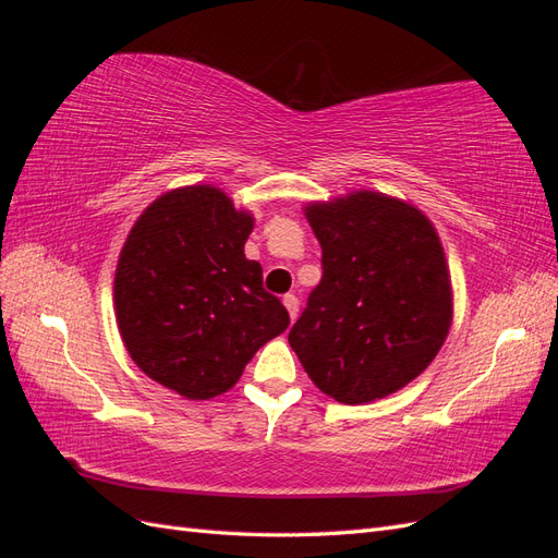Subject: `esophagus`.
I'll use <instances>...</instances> for the list:
<instances>
[{
	"label": "esophagus",
	"instance_id": "34e87169",
	"mask_svg": "<svg viewBox=\"0 0 558 558\" xmlns=\"http://www.w3.org/2000/svg\"><path fill=\"white\" fill-rule=\"evenodd\" d=\"M283 305H286V310H289L291 320H295V318H298V310H300V302H298V298H295L293 293L283 295Z\"/></svg>",
	"mask_w": 558,
	"mask_h": 558
}]
</instances>
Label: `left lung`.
<instances>
[{
    "mask_svg": "<svg viewBox=\"0 0 558 558\" xmlns=\"http://www.w3.org/2000/svg\"><path fill=\"white\" fill-rule=\"evenodd\" d=\"M324 277L289 344L310 379L344 404L400 391L442 349L453 291L430 218L408 199L351 191L307 202Z\"/></svg>",
    "mask_w": 558,
    "mask_h": 558,
    "instance_id": "obj_1",
    "label": "left lung"
}]
</instances>
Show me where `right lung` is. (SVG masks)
Here are the masks:
<instances>
[{
	"label": "right lung",
	"instance_id": "right-lung-1",
	"mask_svg": "<svg viewBox=\"0 0 558 558\" xmlns=\"http://www.w3.org/2000/svg\"><path fill=\"white\" fill-rule=\"evenodd\" d=\"M253 214L209 183L158 195L134 221L113 277L121 340L146 377L185 400L240 381L256 351L289 328L244 256Z\"/></svg>",
	"mask_w": 558,
	"mask_h": 558
}]
</instances>
